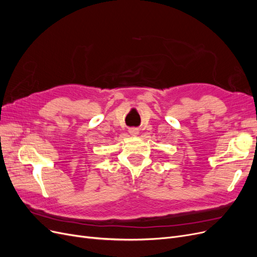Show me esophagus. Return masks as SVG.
I'll return each instance as SVG.
<instances>
[{
  "label": "esophagus",
  "instance_id": "1",
  "mask_svg": "<svg viewBox=\"0 0 257 257\" xmlns=\"http://www.w3.org/2000/svg\"><path fill=\"white\" fill-rule=\"evenodd\" d=\"M128 133L131 134V135H133V136H136V135H138V128H136V127H132V128H130L128 130Z\"/></svg>",
  "mask_w": 257,
  "mask_h": 257
}]
</instances>
